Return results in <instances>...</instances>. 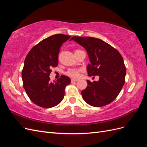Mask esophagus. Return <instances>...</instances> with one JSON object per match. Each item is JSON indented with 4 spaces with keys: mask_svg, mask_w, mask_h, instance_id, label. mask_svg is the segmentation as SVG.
I'll use <instances>...</instances> for the list:
<instances>
[{
    "mask_svg": "<svg viewBox=\"0 0 147 147\" xmlns=\"http://www.w3.org/2000/svg\"><path fill=\"white\" fill-rule=\"evenodd\" d=\"M78 80V79H75V78H72L71 79V82H77Z\"/></svg>",
    "mask_w": 147,
    "mask_h": 147,
    "instance_id": "esophagus-1",
    "label": "esophagus"
}]
</instances>
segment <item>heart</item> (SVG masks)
<instances>
[{
  "instance_id": "heart-1",
  "label": "heart",
  "mask_w": 147,
  "mask_h": 147,
  "mask_svg": "<svg viewBox=\"0 0 147 147\" xmlns=\"http://www.w3.org/2000/svg\"><path fill=\"white\" fill-rule=\"evenodd\" d=\"M81 70L80 69H70L67 71L66 74L71 77L78 78L80 76Z\"/></svg>"
}]
</instances>
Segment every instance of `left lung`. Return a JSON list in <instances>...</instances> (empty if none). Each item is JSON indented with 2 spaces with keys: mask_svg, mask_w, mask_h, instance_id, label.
Returning a JSON list of instances; mask_svg holds the SVG:
<instances>
[{
  "mask_svg": "<svg viewBox=\"0 0 147 147\" xmlns=\"http://www.w3.org/2000/svg\"><path fill=\"white\" fill-rule=\"evenodd\" d=\"M74 40L88 53L91 64L87 66L89 76L98 75L99 81L87 80L88 86L82 91L87 104L93 107H103L113 101L125 82L126 67L120 53L107 43L91 37L74 36Z\"/></svg>",
  "mask_w": 147,
  "mask_h": 147,
  "instance_id": "8db88e82",
  "label": "left lung"
}]
</instances>
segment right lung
Instances as JSON below:
<instances>
[{"instance_id": "add662e5", "label": "right lung", "mask_w": 147, "mask_h": 147, "mask_svg": "<svg viewBox=\"0 0 147 147\" xmlns=\"http://www.w3.org/2000/svg\"><path fill=\"white\" fill-rule=\"evenodd\" d=\"M70 35L55 34L43 40L29 52L22 71L23 87L33 103L43 108L53 107L63 100L69 77L62 75L51 82V68L58 65V55Z\"/></svg>"}]
</instances>
